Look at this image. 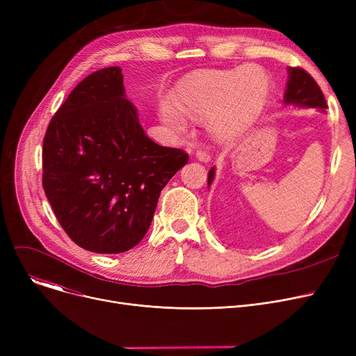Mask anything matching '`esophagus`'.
<instances>
[{
  "label": "esophagus",
  "instance_id": "34e87169",
  "mask_svg": "<svg viewBox=\"0 0 356 356\" xmlns=\"http://www.w3.org/2000/svg\"><path fill=\"white\" fill-rule=\"evenodd\" d=\"M196 159L203 161V163H209L211 161V156L208 152H204L203 148H197L196 149Z\"/></svg>",
  "mask_w": 356,
  "mask_h": 356
}]
</instances>
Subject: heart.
I'll list each match as a JSON object with an SVG mask.
<instances>
[{
  "label": "heart",
  "mask_w": 356,
  "mask_h": 356,
  "mask_svg": "<svg viewBox=\"0 0 356 356\" xmlns=\"http://www.w3.org/2000/svg\"><path fill=\"white\" fill-rule=\"evenodd\" d=\"M270 93L268 73L258 65L197 70L176 85L175 102H160L159 115L176 133L188 128V116L192 120L207 117L211 134L216 140L231 141L257 122Z\"/></svg>",
  "instance_id": "obj_1"
}]
</instances>
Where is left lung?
<instances>
[{"instance_id": "1", "label": "left lung", "mask_w": 356, "mask_h": 356, "mask_svg": "<svg viewBox=\"0 0 356 356\" xmlns=\"http://www.w3.org/2000/svg\"><path fill=\"white\" fill-rule=\"evenodd\" d=\"M289 81L284 93V104L294 105L298 108H317L326 111V99L316 83V81L302 67H289ZM215 177V167H212L208 175V186L212 184Z\"/></svg>"}]
</instances>
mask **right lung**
Here are the masks:
<instances>
[{"label":"right lung","instance_id":"add662e5","mask_svg":"<svg viewBox=\"0 0 356 356\" xmlns=\"http://www.w3.org/2000/svg\"><path fill=\"white\" fill-rule=\"evenodd\" d=\"M188 160L145 136L121 67H104L70 92L47 127L43 189L74 244L120 254L144 238L160 192Z\"/></svg>","mask_w":356,"mask_h":356}]
</instances>
